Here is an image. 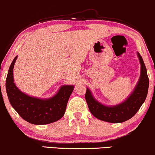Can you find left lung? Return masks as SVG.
Segmentation results:
<instances>
[{
    "label": "left lung",
    "instance_id": "8db88e82",
    "mask_svg": "<svg viewBox=\"0 0 155 155\" xmlns=\"http://www.w3.org/2000/svg\"><path fill=\"white\" fill-rule=\"evenodd\" d=\"M137 56L141 64V74L135 89L124 101L116 106L101 104L91 94L90 90L87 89L85 98L89 111L96 118L111 123H121L134 117L145 101L149 89V78L144 61L140 54Z\"/></svg>",
    "mask_w": 155,
    "mask_h": 155
}]
</instances>
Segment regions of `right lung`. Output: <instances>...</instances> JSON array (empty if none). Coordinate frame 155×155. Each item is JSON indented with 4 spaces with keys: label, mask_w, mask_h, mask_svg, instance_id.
<instances>
[{
    "label": "right lung",
    "mask_w": 155,
    "mask_h": 155,
    "mask_svg": "<svg viewBox=\"0 0 155 155\" xmlns=\"http://www.w3.org/2000/svg\"><path fill=\"white\" fill-rule=\"evenodd\" d=\"M17 56L10 66L5 81L8 97L13 109L22 118L33 124H47L58 121L64 115L72 85H64L54 97L48 99L32 97L23 93L13 82V67Z\"/></svg>",
    "instance_id": "right-lung-1"
}]
</instances>
